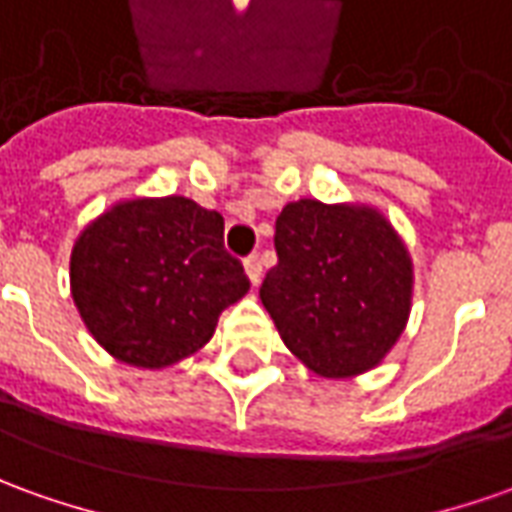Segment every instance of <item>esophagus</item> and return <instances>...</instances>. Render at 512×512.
<instances>
[{"mask_svg": "<svg viewBox=\"0 0 512 512\" xmlns=\"http://www.w3.org/2000/svg\"><path fill=\"white\" fill-rule=\"evenodd\" d=\"M245 276L250 278V284H253V287L262 281V259H259V256H250V259H245Z\"/></svg>", "mask_w": 512, "mask_h": 512, "instance_id": "esophagus-1", "label": "esophagus"}]
</instances>
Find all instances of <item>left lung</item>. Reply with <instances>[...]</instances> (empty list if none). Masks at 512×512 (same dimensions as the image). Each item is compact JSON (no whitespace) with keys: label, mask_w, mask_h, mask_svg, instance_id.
<instances>
[{"label":"left lung","mask_w":512,"mask_h":512,"mask_svg":"<svg viewBox=\"0 0 512 512\" xmlns=\"http://www.w3.org/2000/svg\"><path fill=\"white\" fill-rule=\"evenodd\" d=\"M278 264L259 298L284 345L326 379L382 362L407 329L412 256L368 203H287L276 220Z\"/></svg>","instance_id":"left-lung-1"}]
</instances>
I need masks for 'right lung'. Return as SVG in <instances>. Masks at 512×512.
I'll return each instance as SVG.
<instances>
[{
	"mask_svg": "<svg viewBox=\"0 0 512 512\" xmlns=\"http://www.w3.org/2000/svg\"><path fill=\"white\" fill-rule=\"evenodd\" d=\"M222 231V214L181 195L130 197L102 211L69 256L88 334L133 368H169L200 351L250 290Z\"/></svg>",
	"mask_w": 512,
	"mask_h": 512,
	"instance_id": "add662e5",
	"label": "right lung"
}]
</instances>
